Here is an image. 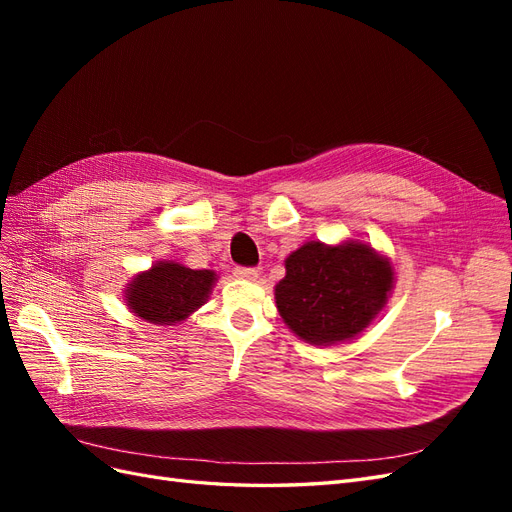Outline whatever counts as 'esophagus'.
I'll return each mask as SVG.
<instances>
[{"instance_id":"esophagus-1","label":"esophagus","mask_w":512,"mask_h":512,"mask_svg":"<svg viewBox=\"0 0 512 512\" xmlns=\"http://www.w3.org/2000/svg\"><path fill=\"white\" fill-rule=\"evenodd\" d=\"M258 273L260 271L256 267H235V275L239 280H256Z\"/></svg>"}]
</instances>
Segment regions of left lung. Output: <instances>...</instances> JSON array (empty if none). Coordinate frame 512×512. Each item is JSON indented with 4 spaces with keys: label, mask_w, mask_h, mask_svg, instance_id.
I'll list each match as a JSON object with an SVG mask.
<instances>
[{
    "label": "left lung",
    "mask_w": 512,
    "mask_h": 512,
    "mask_svg": "<svg viewBox=\"0 0 512 512\" xmlns=\"http://www.w3.org/2000/svg\"><path fill=\"white\" fill-rule=\"evenodd\" d=\"M393 288L389 260L369 245L305 243L286 258L275 303L288 327L309 344H335L359 335Z\"/></svg>",
    "instance_id": "obj_1"
}]
</instances>
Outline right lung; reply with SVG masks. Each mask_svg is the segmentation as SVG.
I'll return each mask as SVG.
<instances>
[{
    "instance_id": "add662e5",
    "label": "right lung",
    "mask_w": 512,
    "mask_h": 512,
    "mask_svg": "<svg viewBox=\"0 0 512 512\" xmlns=\"http://www.w3.org/2000/svg\"><path fill=\"white\" fill-rule=\"evenodd\" d=\"M215 273L194 271L177 262H158L130 284L126 301L136 316L153 324H173L190 316L209 297Z\"/></svg>"
}]
</instances>
